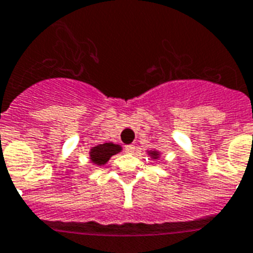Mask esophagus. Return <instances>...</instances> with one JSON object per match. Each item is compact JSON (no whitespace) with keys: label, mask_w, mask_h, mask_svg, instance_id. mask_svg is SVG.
<instances>
[{"label":"esophagus","mask_w":253,"mask_h":253,"mask_svg":"<svg viewBox=\"0 0 253 253\" xmlns=\"http://www.w3.org/2000/svg\"><path fill=\"white\" fill-rule=\"evenodd\" d=\"M125 151L127 154H132L135 151V145H127V146H125Z\"/></svg>","instance_id":"obj_1"}]
</instances>
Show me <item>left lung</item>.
I'll use <instances>...</instances> for the list:
<instances>
[{
	"instance_id": "obj_1",
	"label": "left lung",
	"mask_w": 253,
	"mask_h": 253,
	"mask_svg": "<svg viewBox=\"0 0 253 253\" xmlns=\"http://www.w3.org/2000/svg\"><path fill=\"white\" fill-rule=\"evenodd\" d=\"M148 155L151 158V159H159L160 153L157 150H150V151H148Z\"/></svg>"
}]
</instances>
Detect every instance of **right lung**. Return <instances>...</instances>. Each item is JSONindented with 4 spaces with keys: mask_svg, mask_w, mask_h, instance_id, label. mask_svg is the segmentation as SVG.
Masks as SVG:
<instances>
[{
    "mask_svg": "<svg viewBox=\"0 0 253 253\" xmlns=\"http://www.w3.org/2000/svg\"><path fill=\"white\" fill-rule=\"evenodd\" d=\"M121 150H122V146L118 144H113V142L96 145L89 151L90 162L95 166H104V164L108 163V160L113 155L118 154Z\"/></svg>",
    "mask_w": 253,
    "mask_h": 253,
    "instance_id": "right-lung-1",
    "label": "right lung"
}]
</instances>
